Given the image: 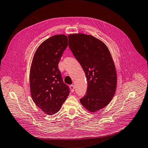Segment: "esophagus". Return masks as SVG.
Masks as SVG:
<instances>
[{
    "label": "esophagus",
    "instance_id": "esophagus-1",
    "mask_svg": "<svg viewBox=\"0 0 148 148\" xmlns=\"http://www.w3.org/2000/svg\"><path fill=\"white\" fill-rule=\"evenodd\" d=\"M69 88H70V89H71V91L73 92H74V85H71L70 86H69Z\"/></svg>",
    "mask_w": 148,
    "mask_h": 148
}]
</instances>
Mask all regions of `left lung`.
<instances>
[{
	"label": "left lung",
	"instance_id": "1",
	"mask_svg": "<svg viewBox=\"0 0 148 148\" xmlns=\"http://www.w3.org/2000/svg\"><path fill=\"white\" fill-rule=\"evenodd\" d=\"M68 38L69 47L88 81L81 103L89 112H96L108 106L116 92L117 74L110 52L104 42L90 35L74 34Z\"/></svg>",
	"mask_w": 148,
	"mask_h": 148
}]
</instances>
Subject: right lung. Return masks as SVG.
Instances as JSON below:
<instances>
[{
  "label": "right lung",
  "mask_w": 148,
  "mask_h": 148,
  "mask_svg": "<svg viewBox=\"0 0 148 148\" xmlns=\"http://www.w3.org/2000/svg\"><path fill=\"white\" fill-rule=\"evenodd\" d=\"M67 45L66 36H52L39 45L33 58L29 79L31 96L37 106L48 115L60 110L70 92L58 67Z\"/></svg>",
  "instance_id": "right-lung-1"
}]
</instances>
